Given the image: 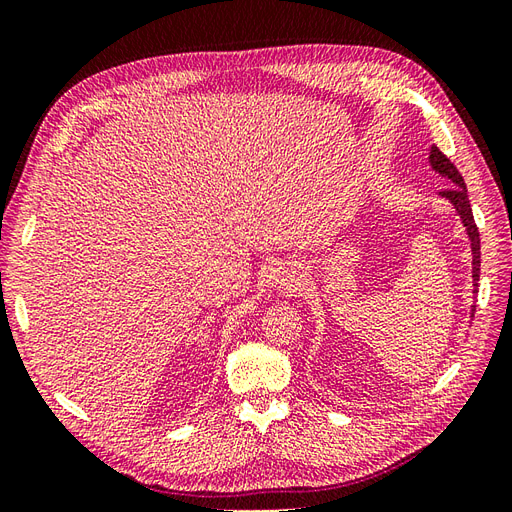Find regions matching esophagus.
I'll return each mask as SVG.
<instances>
[{"label":"esophagus","instance_id":"34e87169","mask_svg":"<svg viewBox=\"0 0 512 512\" xmlns=\"http://www.w3.org/2000/svg\"><path fill=\"white\" fill-rule=\"evenodd\" d=\"M301 280H303V275L297 269H284L282 267L275 275V284L284 288V290H297L301 286Z\"/></svg>","mask_w":512,"mask_h":512}]
</instances>
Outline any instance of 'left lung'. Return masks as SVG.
Returning a JSON list of instances; mask_svg holds the SVG:
<instances>
[{"instance_id":"left-lung-1","label":"left lung","mask_w":512,"mask_h":512,"mask_svg":"<svg viewBox=\"0 0 512 512\" xmlns=\"http://www.w3.org/2000/svg\"><path fill=\"white\" fill-rule=\"evenodd\" d=\"M429 164H431L433 170H436V173H440L442 177L451 179L455 183V188L442 190L440 196L446 198L448 203H451L457 209L463 226H466V230H468V237H470V243H472V280H474V294H476L478 292L476 290L478 277H480V235H478V228H476L474 215H472L468 188H466V183H463V177H461L459 170L455 168V164L448 160L438 147H431ZM474 309H476V305H472V316H474Z\"/></svg>"}]
</instances>
